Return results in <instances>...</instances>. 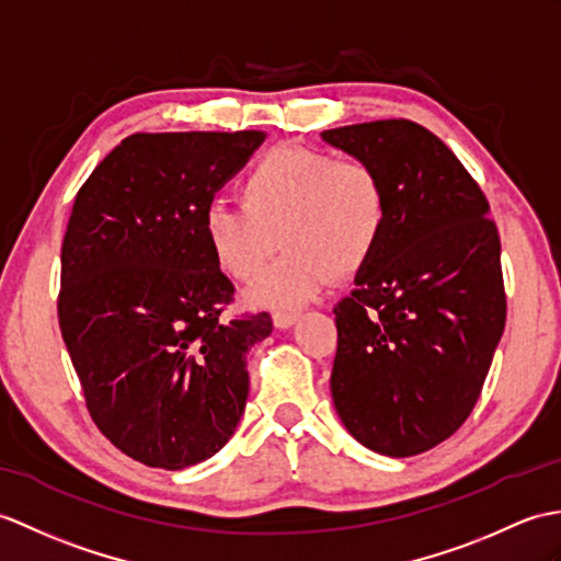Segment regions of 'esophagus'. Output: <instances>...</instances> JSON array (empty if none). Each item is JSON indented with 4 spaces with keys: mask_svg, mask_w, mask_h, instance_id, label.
<instances>
[{
    "mask_svg": "<svg viewBox=\"0 0 561 561\" xmlns=\"http://www.w3.org/2000/svg\"><path fill=\"white\" fill-rule=\"evenodd\" d=\"M298 318H301V316H298V312H289V310L272 312V322H275L277 330H289V328H294Z\"/></svg>",
    "mask_w": 561,
    "mask_h": 561,
    "instance_id": "esophagus-1",
    "label": "esophagus"
}]
</instances>
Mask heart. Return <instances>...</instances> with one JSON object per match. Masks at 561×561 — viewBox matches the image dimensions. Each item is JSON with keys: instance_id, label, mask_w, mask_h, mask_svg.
I'll return each mask as SVG.
<instances>
[{"instance_id": "1", "label": "heart", "mask_w": 561, "mask_h": 561, "mask_svg": "<svg viewBox=\"0 0 561 561\" xmlns=\"http://www.w3.org/2000/svg\"><path fill=\"white\" fill-rule=\"evenodd\" d=\"M243 207L213 201L203 237L231 279L255 277L279 237L286 245L245 294L253 306L296 308L320 296L336 272L370 263L387 225V193L366 160L277 146L241 181Z\"/></svg>"}]
</instances>
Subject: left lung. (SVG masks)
Masks as SVG:
<instances>
[{"mask_svg": "<svg viewBox=\"0 0 561 561\" xmlns=\"http://www.w3.org/2000/svg\"><path fill=\"white\" fill-rule=\"evenodd\" d=\"M320 136L373 164L387 193L382 241L334 308V409L363 447L415 457L471 415L502 340L500 233L473 176L421 124Z\"/></svg>", "mask_w": 561, "mask_h": 561, "instance_id": "1", "label": "left lung"}]
</instances>
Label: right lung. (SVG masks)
<instances>
[{"mask_svg":"<svg viewBox=\"0 0 561 561\" xmlns=\"http://www.w3.org/2000/svg\"><path fill=\"white\" fill-rule=\"evenodd\" d=\"M263 131L134 134L76 193L61 243L59 328L100 433L152 468L210 459L237 430L245 354L267 312L221 322L233 284L203 210Z\"/></svg>","mask_w":561,"mask_h":561,"instance_id":"right-lung-1","label":"right lung"}]
</instances>
